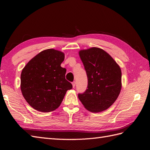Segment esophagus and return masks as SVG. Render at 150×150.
Listing matches in <instances>:
<instances>
[{"label":"esophagus","instance_id":"esophagus-1","mask_svg":"<svg viewBox=\"0 0 150 150\" xmlns=\"http://www.w3.org/2000/svg\"><path fill=\"white\" fill-rule=\"evenodd\" d=\"M72 87L74 88L75 86H76V82H75V81H73V82L72 83Z\"/></svg>","mask_w":150,"mask_h":150}]
</instances>
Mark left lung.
<instances>
[{
  "mask_svg": "<svg viewBox=\"0 0 150 150\" xmlns=\"http://www.w3.org/2000/svg\"><path fill=\"white\" fill-rule=\"evenodd\" d=\"M88 77V87L78 98L88 110L98 112L115 103L121 89V71L104 50L92 47L79 51Z\"/></svg>",
  "mask_w": 150,
  "mask_h": 150,
  "instance_id": "1",
  "label": "left lung"
}]
</instances>
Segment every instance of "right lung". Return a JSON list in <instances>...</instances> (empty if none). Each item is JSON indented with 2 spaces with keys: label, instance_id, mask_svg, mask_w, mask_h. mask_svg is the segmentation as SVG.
I'll use <instances>...</instances> for the list:
<instances>
[{
  "label": "right lung",
  "instance_id": "right-lung-1",
  "mask_svg": "<svg viewBox=\"0 0 150 150\" xmlns=\"http://www.w3.org/2000/svg\"><path fill=\"white\" fill-rule=\"evenodd\" d=\"M63 52L53 49L40 52L26 64L21 75V89L30 106L47 112L60 106L72 84L65 78L66 69L61 66Z\"/></svg>",
  "mask_w": 150,
  "mask_h": 150
}]
</instances>
